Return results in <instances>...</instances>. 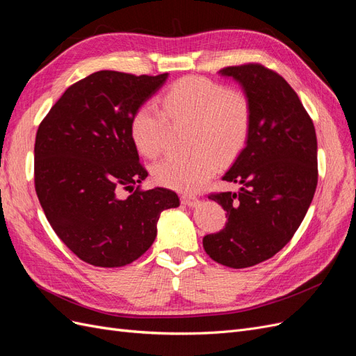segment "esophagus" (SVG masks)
Returning <instances> with one entry per match:
<instances>
[{
  "label": "esophagus",
  "mask_w": 356,
  "mask_h": 356,
  "mask_svg": "<svg viewBox=\"0 0 356 356\" xmlns=\"http://www.w3.org/2000/svg\"><path fill=\"white\" fill-rule=\"evenodd\" d=\"M181 203L188 208H196L199 204V199L195 196H181Z\"/></svg>",
  "instance_id": "obj_1"
}]
</instances>
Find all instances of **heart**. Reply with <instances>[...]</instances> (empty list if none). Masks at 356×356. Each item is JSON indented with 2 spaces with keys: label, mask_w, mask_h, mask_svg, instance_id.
Here are the masks:
<instances>
[{
  "label": "heart",
  "mask_w": 356,
  "mask_h": 356,
  "mask_svg": "<svg viewBox=\"0 0 356 356\" xmlns=\"http://www.w3.org/2000/svg\"><path fill=\"white\" fill-rule=\"evenodd\" d=\"M163 110L174 122L193 123L191 156L172 154L154 166L160 186L178 191H196L217 172L220 157L227 160L245 145L251 129V102L241 90L204 77H184L165 92ZM163 111L144 104L135 111L131 135L147 157L159 156L168 144L169 120Z\"/></svg>",
  "instance_id": "obj_1"
}]
</instances>
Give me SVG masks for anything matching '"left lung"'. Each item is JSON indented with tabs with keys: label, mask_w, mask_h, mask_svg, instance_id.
<instances>
[{
	"label": "left lung",
	"mask_w": 356,
	"mask_h": 356,
	"mask_svg": "<svg viewBox=\"0 0 356 356\" xmlns=\"http://www.w3.org/2000/svg\"><path fill=\"white\" fill-rule=\"evenodd\" d=\"M220 75L250 98L251 129L222 177L239 193L209 196L227 211V224L204 236L203 248L213 261L245 268L272 258L300 227L318 184V143L314 122L281 75L258 63Z\"/></svg>",
	"instance_id": "8db88e82"
}]
</instances>
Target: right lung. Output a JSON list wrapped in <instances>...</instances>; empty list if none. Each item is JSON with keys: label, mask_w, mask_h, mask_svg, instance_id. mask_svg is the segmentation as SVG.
<instances>
[{"label": "right lung", "mask_w": 356, "mask_h": 356, "mask_svg": "<svg viewBox=\"0 0 356 356\" xmlns=\"http://www.w3.org/2000/svg\"><path fill=\"white\" fill-rule=\"evenodd\" d=\"M168 74L98 71L70 86L41 122L34 148L41 208L70 250L98 267L131 264L153 245L175 191L139 190L147 170L131 135L135 111ZM131 195L123 198L121 191Z\"/></svg>", "instance_id": "add662e5"}]
</instances>
